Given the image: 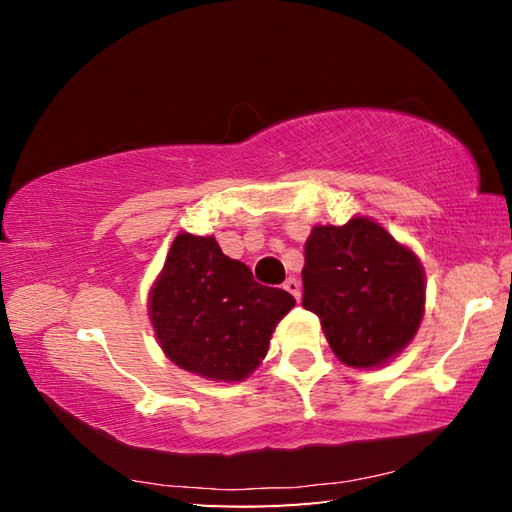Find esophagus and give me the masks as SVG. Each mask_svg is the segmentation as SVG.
<instances>
[{"mask_svg":"<svg viewBox=\"0 0 512 512\" xmlns=\"http://www.w3.org/2000/svg\"><path fill=\"white\" fill-rule=\"evenodd\" d=\"M284 289H287L293 298L300 300V293H302V287L298 282V277H287V282H284Z\"/></svg>","mask_w":512,"mask_h":512,"instance_id":"esophagus-1","label":"esophagus"}]
</instances>
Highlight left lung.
<instances>
[{
  "mask_svg": "<svg viewBox=\"0 0 512 512\" xmlns=\"http://www.w3.org/2000/svg\"><path fill=\"white\" fill-rule=\"evenodd\" d=\"M302 307L345 366L377 368L413 341L424 314L420 259L379 223L316 225L305 244Z\"/></svg>",
  "mask_w": 512,
  "mask_h": 512,
  "instance_id": "8db88e82",
  "label": "left lung"
}]
</instances>
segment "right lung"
Returning <instances> with one entry per match:
<instances>
[{
  "mask_svg": "<svg viewBox=\"0 0 512 512\" xmlns=\"http://www.w3.org/2000/svg\"><path fill=\"white\" fill-rule=\"evenodd\" d=\"M293 305L291 293L255 282L214 237L183 232L153 284L149 316L160 348L178 368L241 381L262 363L275 325Z\"/></svg>",
  "mask_w": 512,
  "mask_h": 512,
  "instance_id": "add662e5",
  "label": "right lung"
}]
</instances>
